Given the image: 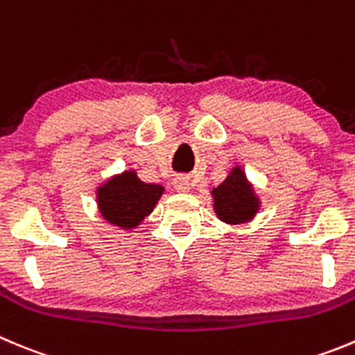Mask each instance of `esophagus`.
I'll list each match as a JSON object with an SVG mask.
<instances>
[{"instance_id":"esophagus-1","label":"esophagus","mask_w":355,"mask_h":355,"mask_svg":"<svg viewBox=\"0 0 355 355\" xmlns=\"http://www.w3.org/2000/svg\"><path fill=\"white\" fill-rule=\"evenodd\" d=\"M173 184L178 193H189L191 191V182H189L187 177H177Z\"/></svg>"}]
</instances>
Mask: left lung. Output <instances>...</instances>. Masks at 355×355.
Returning a JSON list of instances; mask_svg holds the SVG:
<instances>
[{
  "mask_svg": "<svg viewBox=\"0 0 355 355\" xmlns=\"http://www.w3.org/2000/svg\"><path fill=\"white\" fill-rule=\"evenodd\" d=\"M211 196L215 215L231 226L248 223L259 210V198L240 166H234L226 180L214 187Z\"/></svg>",
  "mask_w": 355,
  "mask_h": 355,
  "instance_id": "left-lung-1",
  "label": "left lung"
}]
</instances>
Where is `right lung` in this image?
Returning <instances> with one entry per match:
<instances>
[{
	"label": "right lung",
	"mask_w": 355,
	"mask_h": 355,
	"mask_svg": "<svg viewBox=\"0 0 355 355\" xmlns=\"http://www.w3.org/2000/svg\"><path fill=\"white\" fill-rule=\"evenodd\" d=\"M162 193V185L145 184L138 178L137 171H122L99 185L96 198L99 214L107 223L122 230H132L150 215Z\"/></svg>",
	"instance_id": "obj_1"
}]
</instances>
